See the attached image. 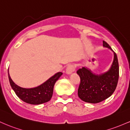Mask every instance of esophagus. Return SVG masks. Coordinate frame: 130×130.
<instances>
[{
  "label": "esophagus",
  "mask_w": 130,
  "mask_h": 130,
  "mask_svg": "<svg viewBox=\"0 0 130 130\" xmlns=\"http://www.w3.org/2000/svg\"><path fill=\"white\" fill-rule=\"evenodd\" d=\"M75 69V66L74 64H70L66 68V74H71L74 72Z\"/></svg>",
  "instance_id": "obj_1"
}]
</instances>
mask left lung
Segmentation results:
<instances>
[{"label":"left lung","instance_id":"1","mask_svg":"<svg viewBox=\"0 0 130 130\" xmlns=\"http://www.w3.org/2000/svg\"><path fill=\"white\" fill-rule=\"evenodd\" d=\"M103 46L112 51L108 43L103 40ZM112 64L107 72L95 74L90 69L83 67L77 71L80 78L78 96L86 103H100L113 94L117 85L119 77V66L116 53L113 52Z\"/></svg>","mask_w":130,"mask_h":130}]
</instances>
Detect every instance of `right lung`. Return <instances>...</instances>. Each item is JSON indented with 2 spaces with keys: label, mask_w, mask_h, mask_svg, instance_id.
<instances>
[{
  "label": "right lung",
  "mask_w": 130,
  "mask_h": 130,
  "mask_svg": "<svg viewBox=\"0 0 130 130\" xmlns=\"http://www.w3.org/2000/svg\"><path fill=\"white\" fill-rule=\"evenodd\" d=\"M10 85L19 98L26 103L38 105L49 101L53 93V87L56 82L62 74L59 72L51 77L46 82L35 88H24L19 87L13 82L8 72Z\"/></svg>",
  "instance_id": "add662e5"
}]
</instances>
